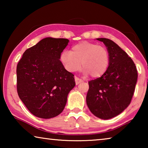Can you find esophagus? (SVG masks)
Wrapping results in <instances>:
<instances>
[{
	"label": "esophagus",
	"mask_w": 148,
	"mask_h": 148,
	"mask_svg": "<svg viewBox=\"0 0 148 148\" xmlns=\"http://www.w3.org/2000/svg\"><path fill=\"white\" fill-rule=\"evenodd\" d=\"M75 82H76V85H78L79 83H81V82H82V80L81 79L78 78V77H75Z\"/></svg>",
	"instance_id": "esophagus-1"
}]
</instances>
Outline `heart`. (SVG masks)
<instances>
[{
    "instance_id": "b5f03b06",
    "label": "heart",
    "mask_w": 148,
    "mask_h": 148,
    "mask_svg": "<svg viewBox=\"0 0 148 148\" xmlns=\"http://www.w3.org/2000/svg\"><path fill=\"white\" fill-rule=\"evenodd\" d=\"M59 59L67 71L77 72L83 66L86 76L90 74L96 78L107 71L110 54L104 46L84 41L72 46L71 51H62Z\"/></svg>"
}]
</instances>
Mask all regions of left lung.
<instances>
[{
    "label": "left lung",
    "mask_w": 148,
    "mask_h": 148,
    "mask_svg": "<svg viewBox=\"0 0 148 148\" xmlns=\"http://www.w3.org/2000/svg\"><path fill=\"white\" fill-rule=\"evenodd\" d=\"M110 54L107 71L89 82L86 102L90 111L102 119L118 116L128 107L137 82V70L131 57L111 40L101 38Z\"/></svg>",
    "instance_id": "obj_1"
}]
</instances>
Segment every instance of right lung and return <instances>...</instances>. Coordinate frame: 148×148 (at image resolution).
Wrapping results in <instances>:
<instances>
[{"label": "right lung", "mask_w": 148, "mask_h": 148, "mask_svg": "<svg viewBox=\"0 0 148 148\" xmlns=\"http://www.w3.org/2000/svg\"><path fill=\"white\" fill-rule=\"evenodd\" d=\"M69 42L66 38L42 39L24 52L17 65L19 99L40 118L49 119L61 114L76 85L74 74L64 68L59 59Z\"/></svg>", "instance_id": "add662e5"}]
</instances>
